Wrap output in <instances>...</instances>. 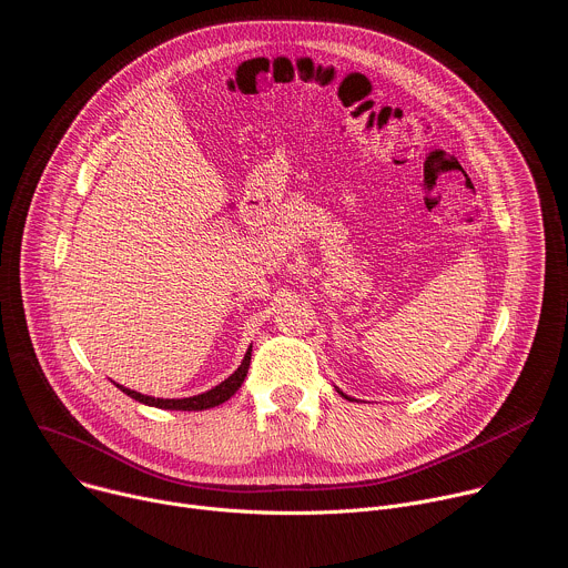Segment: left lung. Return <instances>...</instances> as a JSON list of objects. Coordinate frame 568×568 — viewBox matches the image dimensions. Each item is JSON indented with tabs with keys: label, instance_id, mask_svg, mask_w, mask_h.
<instances>
[{
	"label": "left lung",
	"instance_id": "left-lung-1",
	"mask_svg": "<svg viewBox=\"0 0 568 568\" xmlns=\"http://www.w3.org/2000/svg\"><path fill=\"white\" fill-rule=\"evenodd\" d=\"M335 389H337V387H335ZM337 392H339V394H342V396H344V398H348V400H355V398H351V396H348V394H344V392H342V389H337Z\"/></svg>",
	"mask_w": 568,
	"mask_h": 568
}]
</instances>
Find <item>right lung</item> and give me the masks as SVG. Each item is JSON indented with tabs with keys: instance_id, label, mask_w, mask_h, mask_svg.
Instances as JSON below:
<instances>
[{
	"instance_id": "1",
	"label": "right lung",
	"mask_w": 568,
	"mask_h": 568,
	"mask_svg": "<svg viewBox=\"0 0 568 568\" xmlns=\"http://www.w3.org/2000/svg\"><path fill=\"white\" fill-rule=\"evenodd\" d=\"M248 363H251V346L246 348L244 353V359L242 365L226 378L222 381L220 385H215L213 389L203 392V394H196V396H187V398H156V396H146V394H140L135 389H129L124 385H118L126 396L135 398L138 403H144V405H151V407H161V409H183V412H199V409H211L215 405H222L224 400H229L237 389L240 385L244 383L246 374H248Z\"/></svg>"
}]
</instances>
